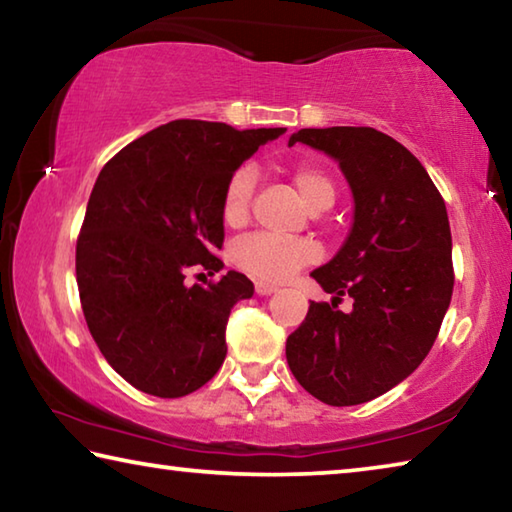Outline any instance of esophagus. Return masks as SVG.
<instances>
[{
	"mask_svg": "<svg viewBox=\"0 0 512 512\" xmlns=\"http://www.w3.org/2000/svg\"><path fill=\"white\" fill-rule=\"evenodd\" d=\"M275 291H277L275 284H268V282H257L255 284L257 296H271V293H275Z\"/></svg>",
	"mask_w": 512,
	"mask_h": 512,
	"instance_id": "1",
	"label": "esophagus"
}]
</instances>
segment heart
<instances>
[{
    "label": "heart",
    "mask_w": 512,
    "mask_h": 512,
    "mask_svg": "<svg viewBox=\"0 0 512 512\" xmlns=\"http://www.w3.org/2000/svg\"><path fill=\"white\" fill-rule=\"evenodd\" d=\"M291 183L296 185L302 201L311 212H323L332 207L336 198L334 180L329 173L311 162H300L289 171ZM255 194V171L241 167L232 173L223 189L221 219L228 228H241L250 216V203ZM320 248L309 239L277 237L268 232H257L239 239L232 248V262L248 275L268 282H282L298 268L316 262Z\"/></svg>",
    "instance_id": "1"
}]
</instances>
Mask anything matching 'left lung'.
Listing matches in <instances>:
<instances>
[{
  "instance_id": "left-lung-1",
  "label": "left lung",
  "mask_w": 512,
  "mask_h": 512,
  "mask_svg": "<svg viewBox=\"0 0 512 512\" xmlns=\"http://www.w3.org/2000/svg\"><path fill=\"white\" fill-rule=\"evenodd\" d=\"M296 142L339 162L352 189L350 235L311 277L354 305L343 314L311 302L287 361L316 400L363 404L409 377L436 341L454 289L447 207L420 160L375 128H302Z\"/></svg>"
}]
</instances>
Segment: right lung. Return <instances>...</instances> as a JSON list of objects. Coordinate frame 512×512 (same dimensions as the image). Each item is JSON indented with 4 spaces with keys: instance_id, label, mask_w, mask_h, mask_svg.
<instances>
[{
    "instance_id": "right-lung-1",
    "label": "right lung",
    "mask_w": 512,
    "mask_h": 512,
    "mask_svg": "<svg viewBox=\"0 0 512 512\" xmlns=\"http://www.w3.org/2000/svg\"><path fill=\"white\" fill-rule=\"evenodd\" d=\"M284 131L176 119L101 169L76 241V282L92 339L137 391L183 397L219 372L230 309L255 287L237 271L207 287H187L185 275L221 271L223 189Z\"/></svg>"
}]
</instances>
